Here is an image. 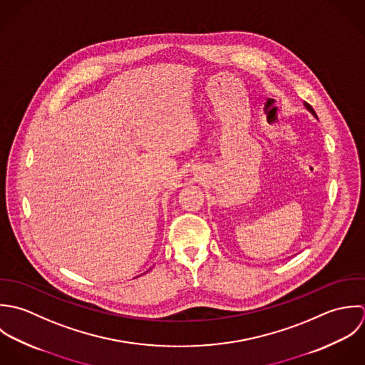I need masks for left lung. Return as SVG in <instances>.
<instances>
[{
    "label": "left lung",
    "instance_id": "obj_1",
    "mask_svg": "<svg viewBox=\"0 0 365 365\" xmlns=\"http://www.w3.org/2000/svg\"><path fill=\"white\" fill-rule=\"evenodd\" d=\"M303 106H304V108L314 117V118H317V115H316V113H314V110H313V107L312 106H309L307 103H303Z\"/></svg>",
    "mask_w": 365,
    "mask_h": 365
}]
</instances>
